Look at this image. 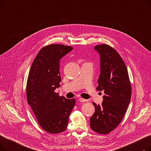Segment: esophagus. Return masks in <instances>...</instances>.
Wrapping results in <instances>:
<instances>
[{
    "label": "esophagus",
    "instance_id": "esophagus-1",
    "mask_svg": "<svg viewBox=\"0 0 151 151\" xmlns=\"http://www.w3.org/2000/svg\"><path fill=\"white\" fill-rule=\"evenodd\" d=\"M79 101H80V102H85V101H87V100L86 99H82V98H79Z\"/></svg>",
    "mask_w": 151,
    "mask_h": 151
}]
</instances>
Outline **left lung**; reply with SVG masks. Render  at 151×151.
I'll return each mask as SVG.
<instances>
[{
    "label": "left lung",
    "instance_id": "obj_1",
    "mask_svg": "<svg viewBox=\"0 0 151 151\" xmlns=\"http://www.w3.org/2000/svg\"><path fill=\"white\" fill-rule=\"evenodd\" d=\"M100 55V74L97 90L104 91L101 105L92 104L95 113L90 119L91 129L107 134L120 124L131 99V84L125 63L118 52L109 45L94 47Z\"/></svg>",
    "mask_w": 151,
    "mask_h": 151
}]
</instances>
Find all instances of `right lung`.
<instances>
[{
	"label": "right lung",
	"instance_id": "1",
	"mask_svg": "<svg viewBox=\"0 0 151 151\" xmlns=\"http://www.w3.org/2000/svg\"><path fill=\"white\" fill-rule=\"evenodd\" d=\"M73 47L63 45L46 46L39 51L29 73L28 104L42 128L50 133L65 131L75 99L59 97L54 91L60 86V60Z\"/></svg>",
	"mask_w": 151,
	"mask_h": 151
}]
</instances>
